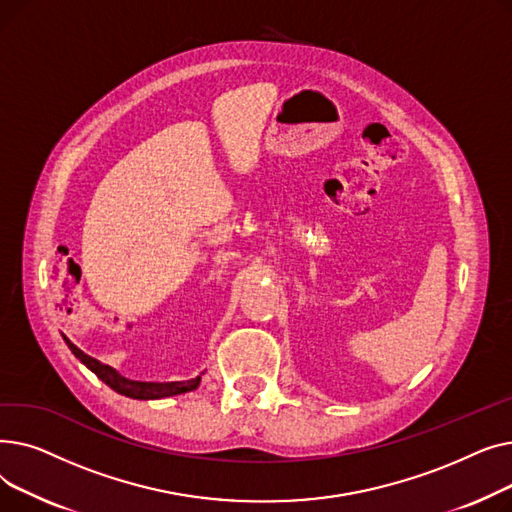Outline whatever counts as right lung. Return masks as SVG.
Instances as JSON below:
<instances>
[{
    "label": "right lung",
    "instance_id": "right-lung-1",
    "mask_svg": "<svg viewBox=\"0 0 512 512\" xmlns=\"http://www.w3.org/2000/svg\"><path fill=\"white\" fill-rule=\"evenodd\" d=\"M66 344L70 351L74 353L76 359L83 361L101 382H105L112 390H116L118 394L130 396V398H139V400H153V398H166V396H174V394H182V392H191L201 384V378L195 380H186V382H164V384H151V382H134V380H126L122 375L112 369L110 365H103L97 359L85 355L80 351L78 346H74L66 336H64Z\"/></svg>",
    "mask_w": 512,
    "mask_h": 512
}]
</instances>
